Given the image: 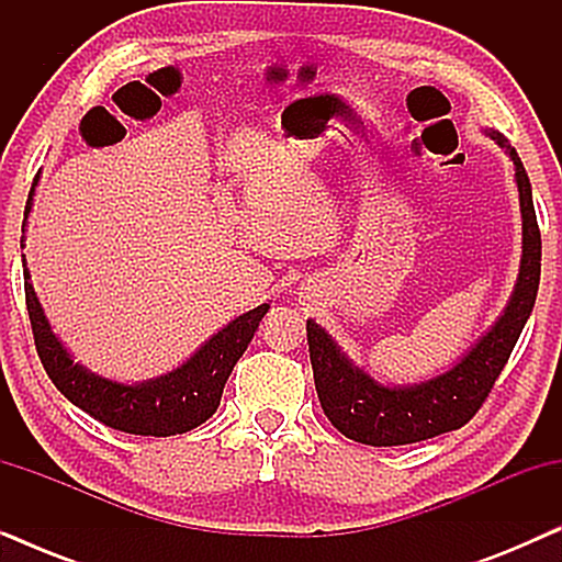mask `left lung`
Wrapping results in <instances>:
<instances>
[{"instance_id": "obj_1", "label": "left lung", "mask_w": 562, "mask_h": 562, "mask_svg": "<svg viewBox=\"0 0 562 562\" xmlns=\"http://www.w3.org/2000/svg\"><path fill=\"white\" fill-rule=\"evenodd\" d=\"M491 137L514 160L521 210L519 281L509 306L502 319L491 327V333L448 373L437 375L432 381L414 383V386L389 389L352 366L325 329L314 325L312 319L306 322V342H310L319 404L333 427L350 440L373 445V448H391V445L429 440V437L468 425L488 398L498 373L504 371L506 360L525 329V322L535 306L537 289H540V227H537L532 204V187H529V176L517 150L504 135L491 133Z\"/></svg>"}]
</instances>
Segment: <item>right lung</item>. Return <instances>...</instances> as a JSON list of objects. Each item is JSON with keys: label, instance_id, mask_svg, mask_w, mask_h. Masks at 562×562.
Here are the masks:
<instances>
[{"label": "right lung", "instance_id": "1", "mask_svg": "<svg viewBox=\"0 0 562 562\" xmlns=\"http://www.w3.org/2000/svg\"><path fill=\"white\" fill-rule=\"evenodd\" d=\"M33 189L27 196L25 220L30 206H33ZM22 233H25V222H22ZM25 304L35 337V350L41 356L45 373L56 383L60 394L102 425L143 437L183 435L204 425L217 412L229 373H233L235 363L240 360L252 335H256L260 319L268 312V304L256 306V310L229 322L225 329H220L181 368L160 375V379L125 386V383L106 381L102 375L89 373L87 368L74 363L64 345L58 342V337L50 333L43 306L37 302L33 283H30L27 266Z\"/></svg>", "mask_w": 562, "mask_h": 562}]
</instances>
